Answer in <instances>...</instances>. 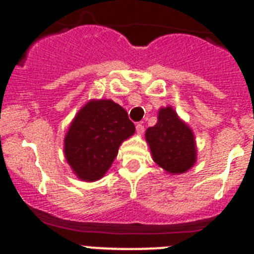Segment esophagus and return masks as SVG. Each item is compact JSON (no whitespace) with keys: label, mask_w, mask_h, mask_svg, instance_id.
<instances>
[{"label":"esophagus","mask_w":254,"mask_h":254,"mask_svg":"<svg viewBox=\"0 0 254 254\" xmlns=\"http://www.w3.org/2000/svg\"><path fill=\"white\" fill-rule=\"evenodd\" d=\"M136 131L139 132V134H142V132L145 131V127H143L141 123H137L136 124Z\"/></svg>","instance_id":"esophagus-1"}]
</instances>
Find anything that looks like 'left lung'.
I'll return each instance as SVG.
<instances>
[{"instance_id": "left-lung-1", "label": "left lung", "mask_w": 254, "mask_h": 254, "mask_svg": "<svg viewBox=\"0 0 254 254\" xmlns=\"http://www.w3.org/2000/svg\"><path fill=\"white\" fill-rule=\"evenodd\" d=\"M153 161L168 173H183L195 163V141L191 130L171 107L160 109L157 124L146 130Z\"/></svg>"}]
</instances>
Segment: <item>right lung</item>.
Returning <instances> with one entry per match:
<instances>
[{"label":"right lung","mask_w":254,"mask_h":254,"mask_svg":"<svg viewBox=\"0 0 254 254\" xmlns=\"http://www.w3.org/2000/svg\"><path fill=\"white\" fill-rule=\"evenodd\" d=\"M134 132V123L119 104L107 99L89 102L66 135V160L78 178L97 181L109 170L120 143Z\"/></svg>","instance_id":"obj_1"}]
</instances>
